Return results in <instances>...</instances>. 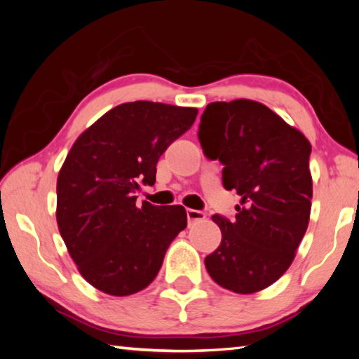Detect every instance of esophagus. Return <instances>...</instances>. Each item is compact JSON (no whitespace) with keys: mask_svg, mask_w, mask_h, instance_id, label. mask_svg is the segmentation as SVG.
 Masks as SVG:
<instances>
[{"mask_svg":"<svg viewBox=\"0 0 359 359\" xmlns=\"http://www.w3.org/2000/svg\"><path fill=\"white\" fill-rule=\"evenodd\" d=\"M187 218H188V223H193V222H198V220H204L205 214L203 210L187 209Z\"/></svg>","mask_w":359,"mask_h":359,"instance_id":"obj_1","label":"esophagus"}]
</instances>
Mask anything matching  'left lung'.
<instances>
[{
  "label": "left lung",
  "mask_w": 359,
  "mask_h": 359,
  "mask_svg": "<svg viewBox=\"0 0 359 359\" xmlns=\"http://www.w3.org/2000/svg\"><path fill=\"white\" fill-rule=\"evenodd\" d=\"M198 137L204 155L223 165V187L241 196L233 222L212 217L222 242L205 257V269L223 288L257 293L287 272L306 234L312 145L299 130L252 100L210 102Z\"/></svg>",
  "instance_id": "left-lung-1"
}]
</instances>
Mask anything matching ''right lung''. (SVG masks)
<instances>
[{"instance_id":"right-lung-1","label":"right lung","mask_w":359,"mask_h":359,"mask_svg":"<svg viewBox=\"0 0 359 359\" xmlns=\"http://www.w3.org/2000/svg\"><path fill=\"white\" fill-rule=\"evenodd\" d=\"M196 107L135 101L111 109L72 145L57 180V223L82 277L111 296L154 282L171 242L187 228L182 205L137 208L139 182L191 128Z\"/></svg>"}]
</instances>
